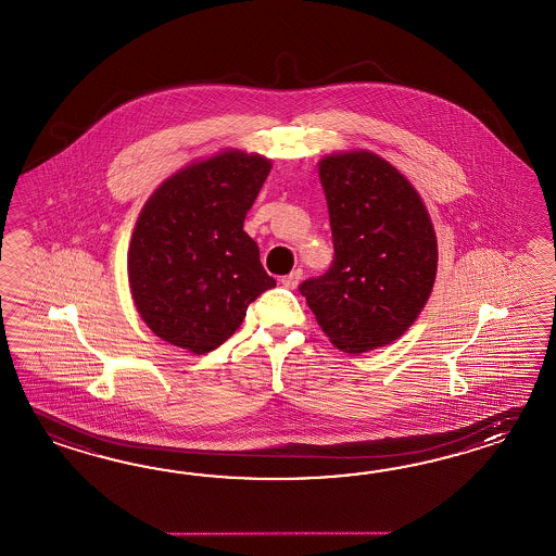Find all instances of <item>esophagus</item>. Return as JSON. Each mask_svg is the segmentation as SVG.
Returning <instances> with one entry per match:
<instances>
[{
  "mask_svg": "<svg viewBox=\"0 0 556 556\" xmlns=\"http://www.w3.org/2000/svg\"><path fill=\"white\" fill-rule=\"evenodd\" d=\"M300 280H302V270H292L290 274H286V276L280 278V282H282L286 288H296Z\"/></svg>",
  "mask_w": 556,
  "mask_h": 556,
  "instance_id": "esophagus-1",
  "label": "esophagus"
}]
</instances>
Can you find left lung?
Here are the masks:
<instances>
[{
    "label": "left lung",
    "instance_id": "1",
    "mask_svg": "<svg viewBox=\"0 0 556 556\" xmlns=\"http://www.w3.org/2000/svg\"><path fill=\"white\" fill-rule=\"evenodd\" d=\"M334 260L300 285L318 327L349 355L397 341L424 311L438 274L428 207L383 157L358 149L318 161Z\"/></svg>",
    "mask_w": 556,
    "mask_h": 556
}]
</instances>
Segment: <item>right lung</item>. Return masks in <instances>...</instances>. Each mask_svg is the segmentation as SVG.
<instances>
[{
	"instance_id": "obj_1",
	"label": "right lung",
	"mask_w": 556,
	"mask_h": 556,
	"mask_svg": "<svg viewBox=\"0 0 556 556\" xmlns=\"http://www.w3.org/2000/svg\"><path fill=\"white\" fill-rule=\"evenodd\" d=\"M270 169V159L226 149L173 173L144 203L128 243V286L159 339L205 355L276 286L243 231Z\"/></svg>"
}]
</instances>
